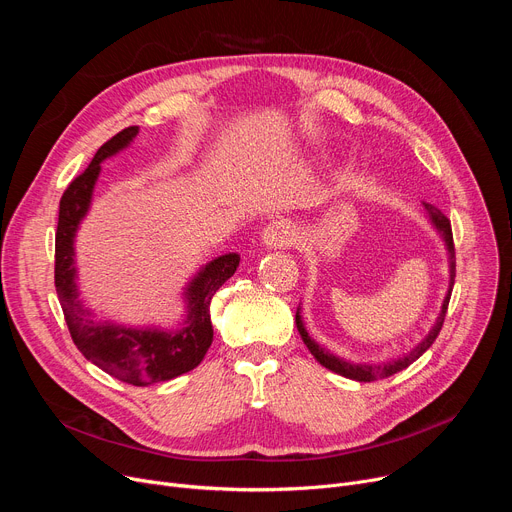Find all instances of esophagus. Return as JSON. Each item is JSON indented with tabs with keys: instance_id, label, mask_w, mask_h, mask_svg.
<instances>
[{
	"instance_id": "1",
	"label": "esophagus",
	"mask_w": 512,
	"mask_h": 512,
	"mask_svg": "<svg viewBox=\"0 0 512 512\" xmlns=\"http://www.w3.org/2000/svg\"><path fill=\"white\" fill-rule=\"evenodd\" d=\"M294 238H297V234H294V228L286 220H274L267 224L261 232V242L267 249L292 247Z\"/></svg>"
}]
</instances>
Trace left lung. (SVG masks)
<instances>
[{
	"label": "left lung",
	"instance_id": "obj_1",
	"mask_svg": "<svg viewBox=\"0 0 512 512\" xmlns=\"http://www.w3.org/2000/svg\"><path fill=\"white\" fill-rule=\"evenodd\" d=\"M425 207V213L429 222H432V226L438 230V234L442 236L444 245H446V251H448V272H450V280H448V292L444 297V303H442V309H440V315L436 319V324L432 326V330H429V334L413 348L411 353H407L405 357L400 359H392V361H386V363H353V361H346L342 357H336L334 353H330L328 348L319 346L311 336L309 332L305 330V324H303V317H301V305L297 309V330L303 338V342L307 344V348L311 351V355L324 365L326 369L342 375V378H348V380H355V382H373V380H384V378H390V375L407 369L413 361H417L429 346L434 344V340L438 338L440 330H442V324H444V317H446V309H448V301H450V294H452V286H454V276H456V259H454V242H452V228H450V220L446 218V215L434 207L432 203H423Z\"/></svg>",
	"mask_w": 512,
	"mask_h": 512
}]
</instances>
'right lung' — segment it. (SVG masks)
<instances>
[{
	"label": "right lung",
	"instance_id": "obj_1",
	"mask_svg": "<svg viewBox=\"0 0 512 512\" xmlns=\"http://www.w3.org/2000/svg\"><path fill=\"white\" fill-rule=\"evenodd\" d=\"M137 134L139 126H128L101 145L89 168L74 178L64 191L56 232V290L70 336L85 359L124 384L149 386L174 380L203 361L213 340L209 315L211 299L218 288L234 276L240 255L226 253L211 259L186 284V317L178 330L126 328L112 321L93 319V313L78 301L74 238L91 207L101 161L126 149Z\"/></svg>",
	"mask_w": 512,
	"mask_h": 512
}]
</instances>
